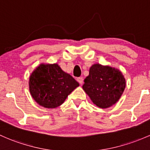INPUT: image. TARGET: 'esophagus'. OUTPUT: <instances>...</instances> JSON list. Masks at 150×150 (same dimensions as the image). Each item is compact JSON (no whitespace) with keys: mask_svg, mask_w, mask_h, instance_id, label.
I'll list each match as a JSON object with an SVG mask.
<instances>
[{"mask_svg":"<svg viewBox=\"0 0 150 150\" xmlns=\"http://www.w3.org/2000/svg\"><path fill=\"white\" fill-rule=\"evenodd\" d=\"M77 81H78V83L80 84V85H82V84L83 83V78H77Z\"/></svg>","mask_w":150,"mask_h":150,"instance_id":"34e87169","label":"esophagus"}]
</instances>
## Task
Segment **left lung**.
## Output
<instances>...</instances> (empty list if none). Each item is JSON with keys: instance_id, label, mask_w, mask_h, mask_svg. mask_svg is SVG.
<instances>
[{"instance_id": "obj_1", "label": "left lung", "mask_w": 150, "mask_h": 150, "mask_svg": "<svg viewBox=\"0 0 150 150\" xmlns=\"http://www.w3.org/2000/svg\"><path fill=\"white\" fill-rule=\"evenodd\" d=\"M84 83V91L94 104L102 109L115 105L126 86L125 78L118 69L99 63L90 67Z\"/></svg>"}]
</instances>
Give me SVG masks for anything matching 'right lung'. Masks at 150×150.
<instances>
[{
	"instance_id": "right-lung-1",
	"label": "right lung",
	"mask_w": 150,
	"mask_h": 150,
	"mask_svg": "<svg viewBox=\"0 0 150 150\" xmlns=\"http://www.w3.org/2000/svg\"><path fill=\"white\" fill-rule=\"evenodd\" d=\"M28 83L30 93L36 103L52 109L61 105L80 85L57 63L40 64L30 74Z\"/></svg>"
}]
</instances>
